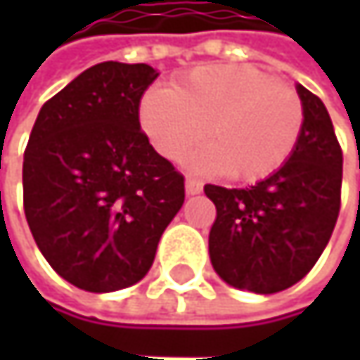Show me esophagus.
<instances>
[{
	"mask_svg": "<svg viewBox=\"0 0 360 360\" xmlns=\"http://www.w3.org/2000/svg\"><path fill=\"white\" fill-rule=\"evenodd\" d=\"M185 191H187L189 195H195V193L202 191V183L198 179H193V177H187V179H185Z\"/></svg>",
	"mask_w": 360,
	"mask_h": 360,
	"instance_id": "obj_1",
	"label": "esophagus"
}]
</instances>
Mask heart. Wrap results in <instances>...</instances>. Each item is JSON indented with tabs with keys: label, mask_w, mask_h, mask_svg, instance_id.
<instances>
[{
	"label": "heart",
	"mask_w": 360,
	"mask_h": 360,
	"mask_svg": "<svg viewBox=\"0 0 360 360\" xmlns=\"http://www.w3.org/2000/svg\"><path fill=\"white\" fill-rule=\"evenodd\" d=\"M304 122L298 94L252 66L212 64L189 72L173 89L152 87L141 102V124L156 150L181 156L202 141L187 165L231 179H262L294 152Z\"/></svg>",
	"instance_id": "b5f03b06"
}]
</instances>
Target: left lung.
Listing matches in <instances>:
<instances>
[{
    "mask_svg": "<svg viewBox=\"0 0 360 360\" xmlns=\"http://www.w3.org/2000/svg\"><path fill=\"white\" fill-rule=\"evenodd\" d=\"M296 91L304 122L290 158L250 187L204 185L217 206L210 262L223 281L254 294L298 283L319 260L340 212L342 150L329 112L307 87Z\"/></svg>",
    "mask_w": 360,
    "mask_h": 360,
    "instance_id": "1",
    "label": "left lung"
}]
</instances>
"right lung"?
Returning a JSON list of instances; mask_svg holds the SVG:
<instances>
[{"label": "right lung", "mask_w": 360, "mask_h": 360, "mask_svg": "<svg viewBox=\"0 0 360 360\" xmlns=\"http://www.w3.org/2000/svg\"><path fill=\"white\" fill-rule=\"evenodd\" d=\"M158 72L102 62L39 110L22 162L25 214L51 269L85 292L146 277L185 200L183 175L139 127Z\"/></svg>", "instance_id": "obj_1"}]
</instances>
